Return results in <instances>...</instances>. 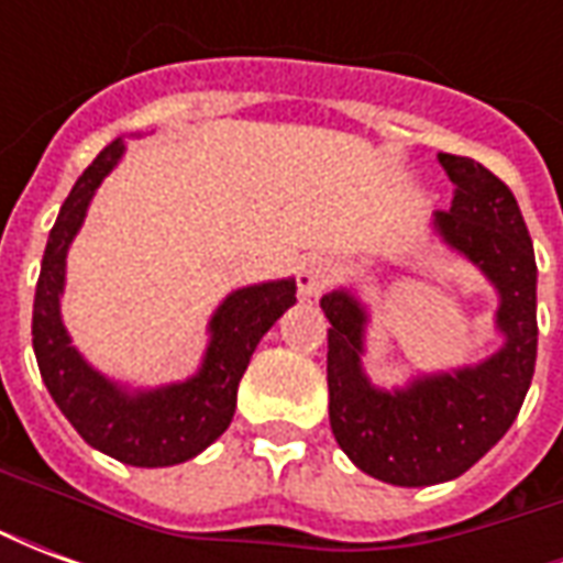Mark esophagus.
<instances>
[{"instance_id":"1","label":"esophagus","mask_w":563,"mask_h":563,"mask_svg":"<svg viewBox=\"0 0 563 563\" xmlns=\"http://www.w3.org/2000/svg\"><path fill=\"white\" fill-rule=\"evenodd\" d=\"M334 277V262L329 256H307L301 258V265L295 271V283H298V292L305 295V298H313L319 295Z\"/></svg>"}]
</instances>
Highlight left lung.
<instances>
[{
  "mask_svg": "<svg viewBox=\"0 0 563 563\" xmlns=\"http://www.w3.org/2000/svg\"><path fill=\"white\" fill-rule=\"evenodd\" d=\"M455 186L437 210V232L476 262L500 292L497 325L507 343L459 374L377 391L362 374L365 310L350 292L319 305L329 317V419L334 440L367 476L391 485H434L471 471L519 416L537 365V262L509 186L467 156L440 153Z\"/></svg>",
  "mask_w": 563,
  "mask_h": 563,
  "instance_id": "obj_1",
  "label": "left lung"
}]
</instances>
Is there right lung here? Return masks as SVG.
<instances>
[{
    "label": "right lung",
    "mask_w": 563,
    "mask_h": 563,
    "mask_svg": "<svg viewBox=\"0 0 563 563\" xmlns=\"http://www.w3.org/2000/svg\"><path fill=\"white\" fill-rule=\"evenodd\" d=\"M123 156V141H111L80 174L59 208L32 305V350L51 398L90 446L135 467H168L192 459L229 428L238 383L262 334L295 305V283L246 286L229 295L210 319V346L198 377L168 389L126 395L96 374L68 343L59 319L66 253L78 234L96 186Z\"/></svg>",
    "instance_id": "add662e5"
}]
</instances>
